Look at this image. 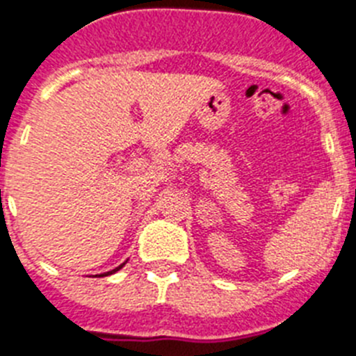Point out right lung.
I'll return each instance as SVG.
<instances>
[{"label": "right lung", "mask_w": 356, "mask_h": 356, "mask_svg": "<svg viewBox=\"0 0 356 356\" xmlns=\"http://www.w3.org/2000/svg\"><path fill=\"white\" fill-rule=\"evenodd\" d=\"M122 266H124V262H122L121 266H118V268H115V270H112V271H106V273H101V275H95V277H108V275H112V273H115V271H119V270H121Z\"/></svg>", "instance_id": "add662e5"}]
</instances>
